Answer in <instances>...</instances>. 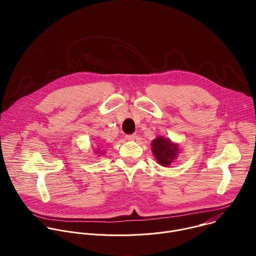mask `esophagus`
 Here are the masks:
<instances>
[{
    "mask_svg": "<svg viewBox=\"0 0 256 256\" xmlns=\"http://www.w3.org/2000/svg\"><path fill=\"white\" fill-rule=\"evenodd\" d=\"M136 138V134H126V138H128V140H132Z\"/></svg>",
    "mask_w": 256,
    "mask_h": 256,
    "instance_id": "1",
    "label": "esophagus"
}]
</instances>
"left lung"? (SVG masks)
<instances>
[{"mask_svg":"<svg viewBox=\"0 0 256 256\" xmlns=\"http://www.w3.org/2000/svg\"><path fill=\"white\" fill-rule=\"evenodd\" d=\"M152 151L159 164L168 166L176 158L178 146L171 142L169 138L158 136L152 142Z\"/></svg>","mask_w":256,"mask_h":256,"instance_id":"obj_1","label":"left lung"}]
</instances>
